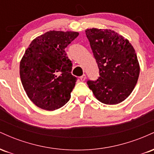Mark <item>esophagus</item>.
<instances>
[{
    "instance_id": "esophagus-1",
    "label": "esophagus",
    "mask_w": 154,
    "mask_h": 154,
    "mask_svg": "<svg viewBox=\"0 0 154 154\" xmlns=\"http://www.w3.org/2000/svg\"><path fill=\"white\" fill-rule=\"evenodd\" d=\"M79 79H81V81H85L86 79V75H83L79 77Z\"/></svg>"
}]
</instances>
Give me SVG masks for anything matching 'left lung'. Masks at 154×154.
<instances>
[{
	"mask_svg": "<svg viewBox=\"0 0 154 154\" xmlns=\"http://www.w3.org/2000/svg\"><path fill=\"white\" fill-rule=\"evenodd\" d=\"M99 69L98 79L88 80V87L101 103L122 102L137 84L140 66L135 51L128 40L111 29L85 30Z\"/></svg>",
	"mask_w": 154,
	"mask_h": 154,
	"instance_id": "obj_1",
	"label": "left lung"
}]
</instances>
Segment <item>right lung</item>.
I'll return each instance as SVG.
<instances>
[{"instance_id": "add662e5", "label": "right lung", "mask_w": 154, "mask_h": 154, "mask_svg": "<svg viewBox=\"0 0 154 154\" xmlns=\"http://www.w3.org/2000/svg\"><path fill=\"white\" fill-rule=\"evenodd\" d=\"M79 35L77 32L49 31L32 41L20 62L19 73L29 98L44 110L64 106L71 97L77 77L65 48Z\"/></svg>"}]
</instances>
